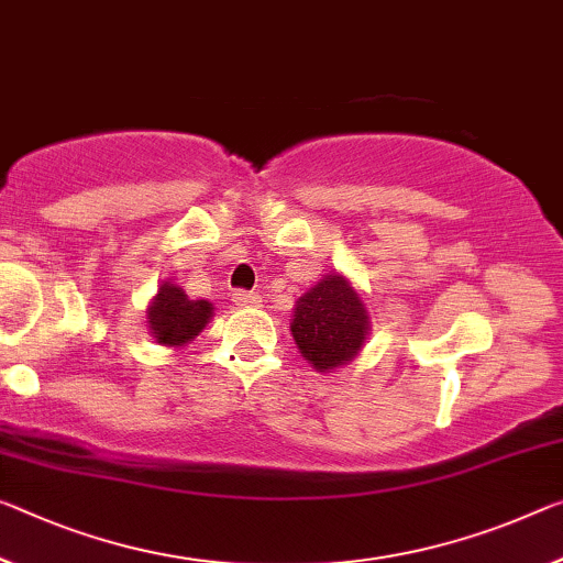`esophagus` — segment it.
Wrapping results in <instances>:
<instances>
[{
  "mask_svg": "<svg viewBox=\"0 0 563 563\" xmlns=\"http://www.w3.org/2000/svg\"><path fill=\"white\" fill-rule=\"evenodd\" d=\"M258 294L256 291H244V289H239V291H233V301H236L239 307H254V305H258Z\"/></svg>",
  "mask_w": 563,
  "mask_h": 563,
  "instance_id": "esophagus-1",
  "label": "esophagus"
}]
</instances>
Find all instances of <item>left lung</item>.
<instances>
[{"mask_svg":"<svg viewBox=\"0 0 563 563\" xmlns=\"http://www.w3.org/2000/svg\"><path fill=\"white\" fill-rule=\"evenodd\" d=\"M367 334L365 301L342 274H327L294 305L291 336L301 357L319 372L352 362Z\"/></svg>","mask_w":563,"mask_h":563,"instance_id":"8db88e82","label":"left lung"}]
</instances>
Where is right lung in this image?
Segmentation results:
<instances>
[{"label":"right lung","instance_id":"1","mask_svg":"<svg viewBox=\"0 0 563 563\" xmlns=\"http://www.w3.org/2000/svg\"><path fill=\"white\" fill-rule=\"evenodd\" d=\"M145 314H148V327L155 342L166 344V347H184L209 324L213 305L206 299H188L184 289L166 282L161 284Z\"/></svg>","mask_w":563,"mask_h":563}]
</instances>
